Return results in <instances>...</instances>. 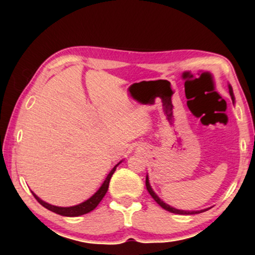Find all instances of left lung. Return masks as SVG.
Segmentation results:
<instances>
[{"label": "left lung", "mask_w": 255, "mask_h": 255, "mask_svg": "<svg viewBox=\"0 0 255 255\" xmlns=\"http://www.w3.org/2000/svg\"><path fill=\"white\" fill-rule=\"evenodd\" d=\"M228 89H229V93H230V97H231V101H233V103L235 102V96H234V92H233V87H231V85L229 84L228 85ZM146 188H147L148 193H150V195L152 198L154 199V201L159 205L160 207H163V209L166 210V211L171 212V213H176V215H195V213H201L204 211H207V210L210 209H204V210H199V211H186V210H178V209H175V207L170 206V205L165 204L164 201L162 200L158 195L154 193L153 189H152L151 184H150V180H148V175H146Z\"/></svg>", "instance_id": "8db88e82"}]
</instances>
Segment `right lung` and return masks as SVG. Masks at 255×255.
I'll use <instances>...</instances> for the list:
<instances>
[{
    "label": "right lung",
    "mask_w": 255,
    "mask_h": 255,
    "mask_svg": "<svg viewBox=\"0 0 255 255\" xmlns=\"http://www.w3.org/2000/svg\"><path fill=\"white\" fill-rule=\"evenodd\" d=\"M122 162H124V160H120L118 164H116L113 169H111L110 172L107 175V177H105V180L103 181V183H102V186L99 187L98 191L96 192L95 194L92 195V197L87 199V200L83 201V203H80V204H78V205H74V206H69V207L55 206V205L45 203V201H43L39 197H37V195L34 194L33 192H32V193H33L34 198L37 199V201L40 205H42V206L45 207V209L50 210V211H52V212L57 213V215L66 216V217H78V216L86 215V213H89V212L92 211V210H95L96 207H97V205L102 201V199L104 198V195L107 194L108 188H109L110 178H111V176H113L114 172H115L116 168H118L120 163H122Z\"/></svg>",
    "instance_id": "obj_1"
}]
</instances>
